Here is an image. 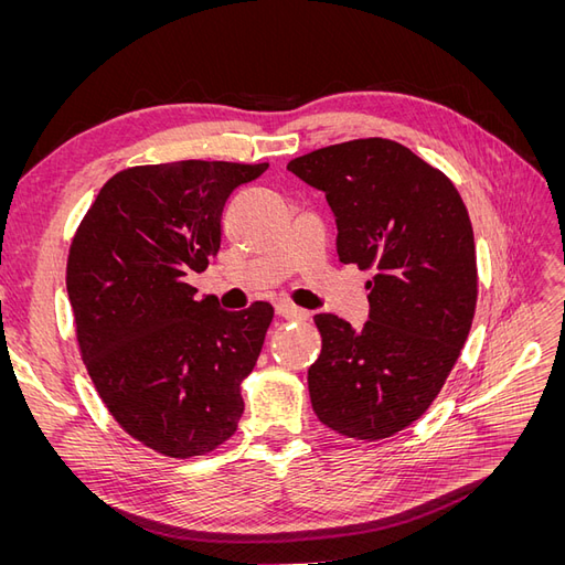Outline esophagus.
Wrapping results in <instances>:
<instances>
[{
  "label": "esophagus",
  "mask_w": 565,
  "mask_h": 565,
  "mask_svg": "<svg viewBox=\"0 0 565 565\" xmlns=\"http://www.w3.org/2000/svg\"><path fill=\"white\" fill-rule=\"evenodd\" d=\"M276 313H278L280 318H285V320H303V318H306V311L297 309V306L287 303V301H278V303H276Z\"/></svg>",
  "instance_id": "esophagus-1"
}]
</instances>
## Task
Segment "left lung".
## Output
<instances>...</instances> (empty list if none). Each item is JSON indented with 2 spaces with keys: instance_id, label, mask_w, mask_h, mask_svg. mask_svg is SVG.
Wrapping results in <instances>:
<instances>
[{
  "instance_id": "1",
  "label": "left lung",
  "mask_w": 565,
  "mask_h": 565,
  "mask_svg": "<svg viewBox=\"0 0 565 565\" xmlns=\"http://www.w3.org/2000/svg\"><path fill=\"white\" fill-rule=\"evenodd\" d=\"M287 169L324 193L339 262L374 268L361 330L316 316L313 413L341 436L388 438L426 413L469 337L478 278L467 207L446 174L388 139L320 148Z\"/></svg>"
}]
</instances>
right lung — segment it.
<instances>
[{"mask_svg": "<svg viewBox=\"0 0 565 565\" xmlns=\"http://www.w3.org/2000/svg\"><path fill=\"white\" fill-rule=\"evenodd\" d=\"M268 164L131 167L96 195L67 256L82 361L115 422L167 457L212 452L243 417L241 382L273 306L224 311L185 282L221 247V214Z\"/></svg>", "mask_w": 565, "mask_h": 565, "instance_id": "1", "label": "right lung"}]
</instances>
